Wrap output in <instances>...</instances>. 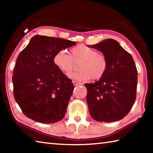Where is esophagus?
I'll use <instances>...</instances> for the list:
<instances>
[{"label":"esophagus","mask_w":153,"mask_h":153,"mask_svg":"<svg viewBox=\"0 0 153 153\" xmlns=\"http://www.w3.org/2000/svg\"><path fill=\"white\" fill-rule=\"evenodd\" d=\"M73 84H74V86H79V85H82V83L76 82V81H73Z\"/></svg>","instance_id":"esophagus-1"}]
</instances>
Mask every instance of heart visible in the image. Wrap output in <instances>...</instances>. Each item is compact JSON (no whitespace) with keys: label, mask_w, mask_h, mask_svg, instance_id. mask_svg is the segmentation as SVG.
Returning a JSON list of instances; mask_svg holds the SVG:
<instances>
[{"label":"heart","mask_w":153,"mask_h":153,"mask_svg":"<svg viewBox=\"0 0 153 153\" xmlns=\"http://www.w3.org/2000/svg\"><path fill=\"white\" fill-rule=\"evenodd\" d=\"M71 55L64 50L56 52L53 58V63L62 73L68 76L74 68V62L81 61L79 71L71 74L69 77L77 81H87L91 78L100 79L108 69V59L104 54L94 48L80 45L71 48Z\"/></svg>","instance_id":"b5f03b06"}]
</instances>
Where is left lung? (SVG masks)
Instances as JSON below:
<instances>
[{"mask_svg": "<svg viewBox=\"0 0 153 153\" xmlns=\"http://www.w3.org/2000/svg\"><path fill=\"white\" fill-rule=\"evenodd\" d=\"M88 46L102 53L108 69L94 84H85L91 117L97 121L113 122L128 115L136 98L138 73L132 56L113 39Z\"/></svg>", "mask_w": 153, "mask_h": 153, "instance_id": "obj_1", "label": "left lung"}]
</instances>
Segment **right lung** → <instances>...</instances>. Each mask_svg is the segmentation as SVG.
Instances as JSON below:
<instances>
[{"instance_id": "add662e5", "label": "right lung", "mask_w": 153, "mask_h": 153, "mask_svg": "<svg viewBox=\"0 0 153 153\" xmlns=\"http://www.w3.org/2000/svg\"><path fill=\"white\" fill-rule=\"evenodd\" d=\"M75 45L63 38L36 35L18 56L12 77L13 95L28 118L52 123L64 117L74 86L53 58L57 51Z\"/></svg>"}]
</instances>
